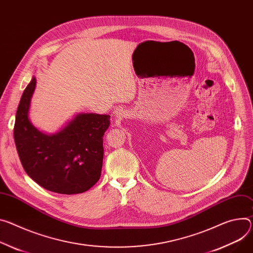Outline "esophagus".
I'll return each instance as SVG.
<instances>
[{
	"instance_id": "esophagus-1",
	"label": "esophagus",
	"mask_w": 253,
	"mask_h": 253,
	"mask_svg": "<svg viewBox=\"0 0 253 253\" xmlns=\"http://www.w3.org/2000/svg\"><path fill=\"white\" fill-rule=\"evenodd\" d=\"M114 116H115V119H120V112L119 111H115Z\"/></svg>"
}]
</instances>
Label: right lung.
<instances>
[{
  "mask_svg": "<svg viewBox=\"0 0 253 253\" xmlns=\"http://www.w3.org/2000/svg\"><path fill=\"white\" fill-rule=\"evenodd\" d=\"M35 84L33 78L16 114L14 140L21 164L45 190L62 195L84 193L101 176L103 136L110 125V115L80 114L58 133L43 134L28 119Z\"/></svg>",
  "mask_w": 253,
  "mask_h": 253,
  "instance_id": "1",
  "label": "right lung"
}]
</instances>
